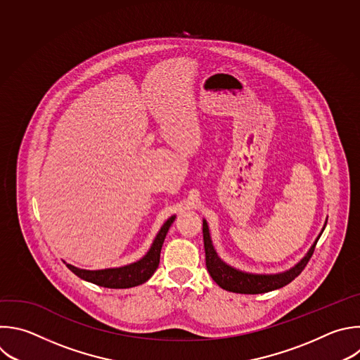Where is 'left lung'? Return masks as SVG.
Returning <instances> with one entry per match:
<instances>
[{"mask_svg":"<svg viewBox=\"0 0 360 360\" xmlns=\"http://www.w3.org/2000/svg\"><path fill=\"white\" fill-rule=\"evenodd\" d=\"M325 226H326V223H325ZM325 226H323V229H325ZM323 229H322V231H323ZM322 231L316 237V240L314 242V245L311 246V249L305 255V257L300 263H297L292 269H290L284 273H278V274H252V273H245V271H240L237 269H233L231 266L226 264L217 256V253L212 245L207 223H206V220H203V245H205V256H206V269H207L210 277L214 280V283L226 291H231V292H237V294H263V292H269L273 290H278V288L290 284L295 277H298L302 273V270L308 264L311 256L314 255L315 246L319 240Z\"/></svg>","mask_w":360,"mask_h":360,"instance_id":"8db88e82","label":"left lung"}]
</instances>
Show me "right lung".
<instances>
[{
    "mask_svg": "<svg viewBox=\"0 0 360 360\" xmlns=\"http://www.w3.org/2000/svg\"><path fill=\"white\" fill-rule=\"evenodd\" d=\"M175 216H171L158 231L157 237L148 250V253L139 262L131 263L124 267L117 269H104V270H82L72 264H66V267L80 277L84 281L93 283L105 288H131L140 284H144L151 278L160 264V255L165 240V236L174 223Z\"/></svg>",
    "mask_w": 360,
    "mask_h": 360,
    "instance_id": "add662e5",
    "label": "right lung"
}]
</instances>
